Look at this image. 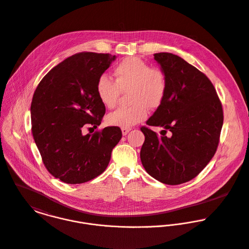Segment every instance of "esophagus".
Masks as SVG:
<instances>
[{"label": "esophagus", "instance_id": "esophagus-1", "mask_svg": "<svg viewBox=\"0 0 249 249\" xmlns=\"http://www.w3.org/2000/svg\"><path fill=\"white\" fill-rule=\"evenodd\" d=\"M130 130H131L130 127H124V128H122V133H123V135L124 136V135H126Z\"/></svg>", "mask_w": 249, "mask_h": 249}]
</instances>
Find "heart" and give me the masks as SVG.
I'll list each match as a JSON object with an SVG mask.
<instances>
[{
  "instance_id": "1",
  "label": "heart",
  "mask_w": 249,
  "mask_h": 249,
  "mask_svg": "<svg viewBox=\"0 0 249 249\" xmlns=\"http://www.w3.org/2000/svg\"><path fill=\"white\" fill-rule=\"evenodd\" d=\"M115 82L106 75H101L96 82L98 98L108 108L114 107L122 91H128V107H120L107 115V124L119 127H131L145 121L149 108H159L166 96L167 79L164 72L158 68H151L146 62L128 57L114 70Z\"/></svg>"
}]
</instances>
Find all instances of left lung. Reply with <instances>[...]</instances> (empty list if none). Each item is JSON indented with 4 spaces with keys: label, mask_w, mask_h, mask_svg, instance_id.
<instances>
[{
    "label": "left lung",
    "mask_w": 249,
    "mask_h": 249,
    "mask_svg": "<svg viewBox=\"0 0 249 249\" xmlns=\"http://www.w3.org/2000/svg\"><path fill=\"white\" fill-rule=\"evenodd\" d=\"M154 56L165 74L167 92L147 124L165 130L159 136L141 127L145 142L140 158L149 175L176 185L194 178L214 156L223 110L213 85L203 72L172 53ZM167 130L170 137L165 136Z\"/></svg>",
    "instance_id": "left-lung-1"
}]
</instances>
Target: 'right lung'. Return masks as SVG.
<instances>
[{"instance_id":"right-lung-1","label":"right lung","mask_w":249,"mask_h":249,"mask_svg":"<svg viewBox=\"0 0 249 249\" xmlns=\"http://www.w3.org/2000/svg\"><path fill=\"white\" fill-rule=\"evenodd\" d=\"M116 56L81 52L53 68L36 87L32 104V131L48 172L60 180L83 183L102 174L122 138L118 126L83 134L105 114L96 92L97 79Z\"/></svg>"}]
</instances>
